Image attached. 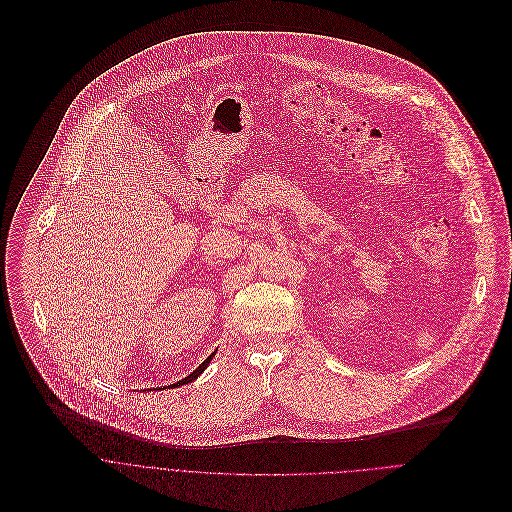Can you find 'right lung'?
Segmentation results:
<instances>
[{
    "mask_svg": "<svg viewBox=\"0 0 512 512\" xmlns=\"http://www.w3.org/2000/svg\"><path fill=\"white\" fill-rule=\"evenodd\" d=\"M214 355H216V353H212V355H210V357H208L206 361H203V363H201V365H199V367H197V369H195L193 373H189V375H187L185 379H181V381H177V383H171V385H167V387H179V385H185V383H189V381L197 379V377L201 375V371H203V369H206V367L210 365V361L214 359Z\"/></svg>",
    "mask_w": 512,
    "mask_h": 512,
    "instance_id": "add662e5",
    "label": "right lung"
}]
</instances>
